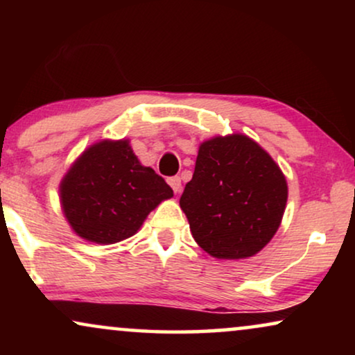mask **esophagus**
Returning <instances> with one entry per match:
<instances>
[{
  "label": "esophagus",
  "instance_id": "34e87169",
  "mask_svg": "<svg viewBox=\"0 0 355 355\" xmlns=\"http://www.w3.org/2000/svg\"><path fill=\"white\" fill-rule=\"evenodd\" d=\"M168 184H169V186H171V189L174 191V193H179V192H181L182 184H181V178H179V176H173V178H169V179H168Z\"/></svg>",
  "mask_w": 355,
  "mask_h": 355
}]
</instances>
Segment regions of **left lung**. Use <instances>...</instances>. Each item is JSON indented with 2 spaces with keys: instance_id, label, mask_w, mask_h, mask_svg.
<instances>
[{
  "instance_id": "left-lung-1",
  "label": "left lung",
  "mask_w": 355,
  "mask_h": 355,
  "mask_svg": "<svg viewBox=\"0 0 355 355\" xmlns=\"http://www.w3.org/2000/svg\"><path fill=\"white\" fill-rule=\"evenodd\" d=\"M288 184L273 158L245 135L207 140L181 196L193 239L216 259H245L271 241Z\"/></svg>"
}]
</instances>
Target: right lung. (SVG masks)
<instances>
[{
    "label": "right lung",
    "mask_w": 355,
    "mask_h": 355,
    "mask_svg": "<svg viewBox=\"0 0 355 355\" xmlns=\"http://www.w3.org/2000/svg\"><path fill=\"white\" fill-rule=\"evenodd\" d=\"M61 203L72 230L96 244H114L137 232L173 189L139 163L128 140L100 142L77 159L61 182Z\"/></svg>",
    "instance_id": "right-lung-1"
}]
</instances>
